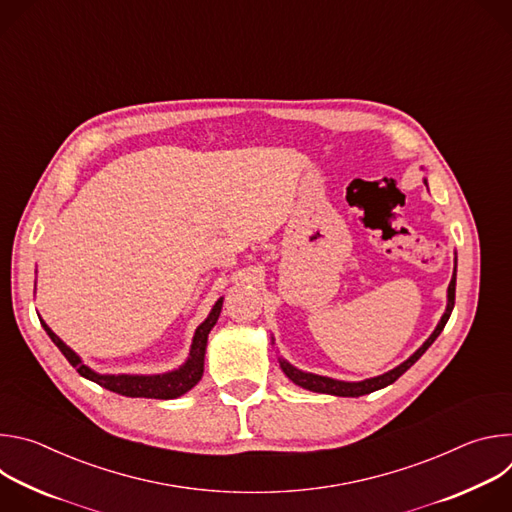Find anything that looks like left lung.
<instances>
[{"label": "left lung", "mask_w": 512, "mask_h": 512, "mask_svg": "<svg viewBox=\"0 0 512 512\" xmlns=\"http://www.w3.org/2000/svg\"><path fill=\"white\" fill-rule=\"evenodd\" d=\"M423 184L427 186V178H423ZM456 269H458V257L454 259V273H452V279H450V285H448V304H446L444 316L440 318V322H437V326L429 334V338L407 360H403L399 367H395V369H391V371H387V373H383L379 377H371V379H364V381H340V379H332V377H322V375H316V373L300 371L298 367H294V364L287 362L285 358L277 356L283 375L291 383H296L302 389H308V391H314V393L336 395V397H360V395H369L373 391H379V389H385V387L393 385L405 371H409L413 364L423 356V352L435 342V338L442 334L444 326L448 324V320L452 316V310H454V302H456ZM271 344H275L273 336H271Z\"/></svg>", "instance_id": "obj_1"}]
</instances>
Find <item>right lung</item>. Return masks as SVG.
<instances>
[{"instance_id": "add662e5", "label": "right lung", "mask_w": 512, "mask_h": 512, "mask_svg": "<svg viewBox=\"0 0 512 512\" xmlns=\"http://www.w3.org/2000/svg\"><path fill=\"white\" fill-rule=\"evenodd\" d=\"M223 300L218 298L212 306V310L208 312L206 320L196 328L194 336H192V344H190V354L188 358L180 364L178 369L174 371H166V373H158V375H101L97 371H93L91 367L83 362V358L72 350L70 346H66L52 330L50 326L40 318L42 328L46 330V334L50 336V340L58 346V350L66 356V360L77 369V373L97 385H101L107 391H113L117 395H125V397H148V399H176L182 397L184 393H188L192 387L198 385V381L202 379L204 373V354H206V342H208V334L214 328V324L218 322V316H221L223 310Z\"/></svg>"}]
</instances>
